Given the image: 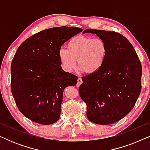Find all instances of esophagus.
<instances>
[{
    "label": "esophagus",
    "mask_w": 150,
    "mask_h": 150,
    "mask_svg": "<svg viewBox=\"0 0 150 150\" xmlns=\"http://www.w3.org/2000/svg\"><path fill=\"white\" fill-rule=\"evenodd\" d=\"M82 83H83V80H82L81 78H79V79H78V80H77L76 86H77V87H79V86L81 85Z\"/></svg>",
    "instance_id": "esophagus-1"
}]
</instances>
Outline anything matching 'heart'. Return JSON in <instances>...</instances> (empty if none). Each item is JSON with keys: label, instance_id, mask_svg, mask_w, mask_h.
<instances>
[{"label": "heart", "instance_id": "1", "mask_svg": "<svg viewBox=\"0 0 150 150\" xmlns=\"http://www.w3.org/2000/svg\"><path fill=\"white\" fill-rule=\"evenodd\" d=\"M107 54V46L101 38L85 35L74 37L67 44V50L61 49L59 59L63 70L71 72L79 67L84 72L91 74L103 66Z\"/></svg>", "mask_w": 150, "mask_h": 150}]
</instances>
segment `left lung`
<instances>
[{
  "label": "left lung",
  "mask_w": 150,
  "mask_h": 150,
  "mask_svg": "<svg viewBox=\"0 0 150 150\" xmlns=\"http://www.w3.org/2000/svg\"><path fill=\"white\" fill-rule=\"evenodd\" d=\"M105 42L107 54L97 72L82 78L81 99L87 105L88 120L108 125L122 120L131 111L141 91L142 66L130 42L115 31L87 28Z\"/></svg>",
  "instance_id": "obj_1"
}]
</instances>
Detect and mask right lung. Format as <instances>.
Here are the masks:
<instances>
[{"label":"right lung","mask_w":150,"mask_h":150,"mask_svg":"<svg viewBox=\"0 0 150 150\" xmlns=\"http://www.w3.org/2000/svg\"><path fill=\"white\" fill-rule=\"evenodd\" d=\"M83 29L60 26L43 30L18 47L11 65V89L18 109L40 124L60 117L63 90L75 86L78 77L63 71L59 59L61 46Z\"/></svg>","instance_id":"right-lung-1"}]
</instances>
